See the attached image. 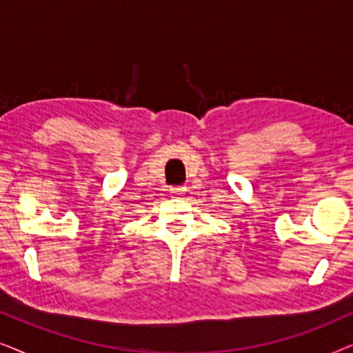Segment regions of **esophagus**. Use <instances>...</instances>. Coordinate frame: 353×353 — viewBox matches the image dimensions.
Wrapping results in <instances>:
<instances>
[{"instance_id":"1","label":"esophagus","mask_w":353,"mask_h":353,"mask_svg":"<svg viewBox=\"0 0 353 353\" xmlns=\"http://www.w3.org/2000/svg\"><path fill=\"white\" fill-rule=\"evenodd\" d=\"M186 192V188L185 186H176V188H172L170 190V194L175 196V197H180Z\"/></svg>"}]
</instances>
